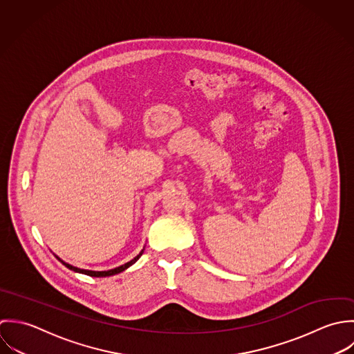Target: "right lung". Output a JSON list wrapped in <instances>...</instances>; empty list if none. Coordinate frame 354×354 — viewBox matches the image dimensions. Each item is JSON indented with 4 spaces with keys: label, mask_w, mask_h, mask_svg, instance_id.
Instances as JSON below:
<instances>
[{
    "label": "right lung",
    "mask_w": 354,
    "mask_h": 354,
    "mask_svg": "<svg viewBox=\"0 0 354 354\" xmlns=\"http://www.w3.org/2000/svg\"><path fill=\"white\" fill-rule=\"evenodd\" d=\"M142 253H143V249L140 252V254H138V256H136L131 261H129V263H126V264H123V266H120V267H118V268L109 270V271H88V270H80V268H76V267H73L71 264H68V263L63 261V260H62V259H59L57 256H56V257L59 259V261H60V263H63L68 270H71L73 272L83 274V275H88V277H94V278H105V277H112V275L120 274V272H123L124 270H127L129 267H131L133 264H136V263H137V260L141 257Z\"/></svg>",
    "instance_id": "right-lung-1"
}]
</instances>
